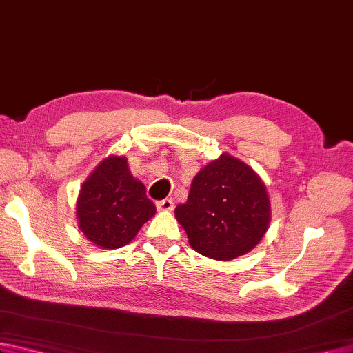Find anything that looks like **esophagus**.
Returning a JSON list of instances; mask_svg holds the SVG:
<instances>
[{"label": "esophagus", "mask_w": 353, "mask_h": 353, "mask_svg": "<svg viewBox=\"0 0 353 353\" xmlns=\"http://www.w3.org/2000/svg\"><path fill=\"white\" fill-rule=\"evenodd\" d=\"M156 208H157V211H172V208H174V201H172L171 199L159 200V201H156Z\"/></svg>", "instance_id": "34e87169"}]
</instances>
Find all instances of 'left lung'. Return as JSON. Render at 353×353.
<instances>
[{"label": "left lung", "mask_w": 353, "mask_h": 353, "mask_svg": "<svg viewBox=\"0 0 353 353\" xmlns=\"http://www.w3.org/2000/svg\"><path fill=\"white\" fill-rule=\"evenodd\" d=\"M174 214L192 249L216 261L235 259L254 249L272 219L264 182L228 153L197 172L188 200L177 205Z\"/></svg>", "instance_id": "obj_1"}]
</instances>
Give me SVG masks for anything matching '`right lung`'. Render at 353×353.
Segmentation results:
<instances>
[{"label": "right lung", "instance_id": "1", "mask_svg": "<svg viewBox=\"0 0 353 353\" xmlns=\"http://www.w3.org/2000/svg\"><path fill=\"white\" fill-rule=\"evenodd\" d=\"M79 229L101 249H118L137 236L156 214L145 186L130 174L125 156H108L81 185Z\"/></svg>", "mask_w": 353, "mask_h": 353}]
</instances>
